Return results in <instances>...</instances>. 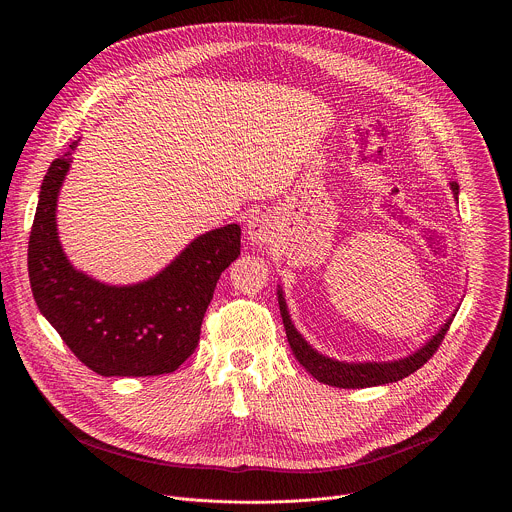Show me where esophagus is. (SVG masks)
I'll return each mask as SVG.
<instances>
[{
    "label": "esophagus",
    "mask_w": 512,
    "mask_h": 512,
    "mask_svg": "<svg viewBox=\"0 0 512 512\" xmlns=\"http://www.w3.org/2000/svg\"><path fill=\"white\" fill-rule=\"evenodd\" d=\"M247 239L251 245H267L273 239V223L265 214H255L247 221Z\"/></svg>",
    "instance_id": "esophagus-1"
}]
</instances>
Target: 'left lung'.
Instances as JSON below:
<instances>
[{"instance_id": "8db88e82", "label": "left lung", "mask_w": 512, "mask_h": 512, "mask_svg": "<svg viewBox=\"0 0 512 512\" xmlns=\"http://www.w3.org/2000/svg\"><path fill=\"white\" fill-rule=\"evenodd\" d=\"M450 186L458 200L460 186L456 182H452ZM277 300H279V312H281V320L285 326L287 342H289L291 350H294L298 362L320 383L330 385V387H340V389L377 387V385L397 383V381L409 377L411 373L421 369L423 364L433 356V352L440 348V344L454 320V314H452V318H448V322L440 330H437L435 336H431L419 350H415L413 354H409L405 358L389 360V362H344V360H336V358L320 354L316 348H312L306 342V338L296 330L294 324H291L281 287L277 289Z\"/></svg>"}]
</instances>
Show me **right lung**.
Segmentation results:
<instances>
[{"mask_svg": "<svg viewBox=\"0 0 512 512\" xmlns=\"http://www.w3.org/2000/svg\"><path fill=\"white\" fill-rule=\"evenodd\" d=\"M77 143L50 164L40 186L28 243L36 306L85 367L101 377L174 373L198 346L218 277L241 255V227L196 237L166 269L133 285H107L77 271L56 229L58 192Z\"/></svg>", "mask_w": 512, "mask_h": 512, "instance_id": "right-lung-1", "label": "right lung"}]
</instances>
